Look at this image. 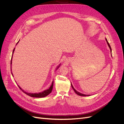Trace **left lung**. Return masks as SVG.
Wrapping results in <instances>:
<instances>
[{
  "mask_svg": "<svg viewBox=\"0 0 124 124\" xmlns=\"http://www.w3.org/2000/svg\"><path fill=\"white\" fill-rule=\"evenodd\" d=\"M106 41H107V44H108V47H109V48H110V51H111V52H112V49H111V47H110V45H109V44L108 42V40H107V39H106ZM71 86H72V88L73 89V90H74V91L75 92V93L77 95H80V96H88V95H89L84 94H82V93H79V92H78L77 91H76V90L74 88V87H73V85H72V84H71Z\"/></svg>",
  "mask_w": 124,
  "mask_h": 124,
  "instance_id": "1",
  "label": "left lung"
}]
</instances>
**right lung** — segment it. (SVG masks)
Instances as JSON below:
<instances>
[{
    "label": "right lung",
    "instance_id": "1",
    "mask_svg": "<svg viewBox=\"0 0 124 124\" xmlns=\"http://www.w3.org/2000/svg\"><path fill=\"white\" fill-rule=\"evenodd\" d=\"M18 42H17V43H18ZM15 50V48L14 49V50H13V53H14V52ZM12 55H13V53H12ZM12 55L11 59V61H10V64H11V61H12ZM59 66H60V65L57 67V68H58V67H59ZM18 86L19 87V88H20V89L23 91V93H25L26 94L28 95L29 96H31V97H39V98H40V97H45V96H47L48 95H49V94L52 92V89H53V82H52V85H51V86L50 87V88H49V89H47V90H46L44 91V92H42V93H26L25 92H24V91L23 90H22V88H21L20 87H19L18 85Z\"/></svg>",
    "mask_w": 124,
    "mask_h": 124
}]
</instances>
